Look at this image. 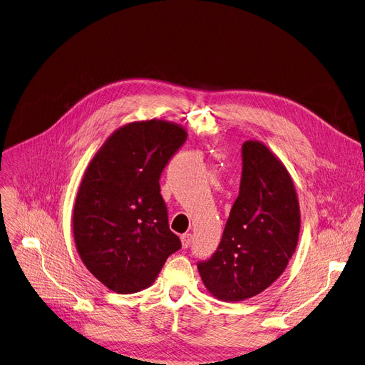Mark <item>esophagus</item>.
I'll return each instance as SVG.
<instances>
[{
    "mask_svg": "<svg viewBox=\"0 0 365 365\" xmlns=\"http://www.w3.org/2000/svg\"><path fill=\"white\" fill-rule=\"evenodd\" d=\"M180 240H182L183 249H187L190 246V243H192V236L189 233H185V235L180 236Z\"/></svg>",
    "mask_w": 365,
    "mask_h": 365,
    "instance_id": "esophagus-1",
    "label": "esophagus"
}]
</instances>
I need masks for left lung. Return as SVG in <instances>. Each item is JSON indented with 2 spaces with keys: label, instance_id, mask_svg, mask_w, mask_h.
Segmentation results:
<instances>
[{
  "label": "left lung",
  "instance_id": "left-lung-1",
  "mask_svg": "<svg viewBox=\"0 0 365 365\" xmlns=\"http://www.w3.org/2000/svg\"><path fill=\"white\" fill-rule=\"evenodd\" d=\"M298 233L300 208L287 169L263 144L246 141L239 196L217 250L197 262V271L220 300H246L285 271Z\"/></svg>",
  "mask_w": 365,
  "mask_h": 365
}]
</instances>
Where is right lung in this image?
<instances>
[{"instance_id": "obj_1", "label": "right lung", "mask_w": 365, "mask_h": 365, "mask_svg": "<svg viewBox=\"0 0 365 365\" xmlns=\"http://www.w3.org/2000/svg\"><path fill=\"white\" fill-rule=\"evenodd\" d=\"M186 138L170 122H134L115 130L88 164L74 205V240L87 269L115 292L150 287L182 247L160 176Z\"/></svg>"}]
</instances>
